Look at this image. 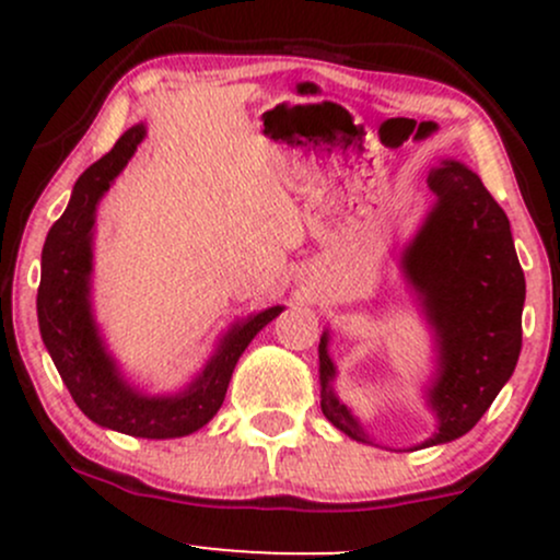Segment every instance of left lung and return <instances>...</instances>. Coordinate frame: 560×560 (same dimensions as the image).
<instances>
[{"label": "left lung", "instance_id": "obj_1", "mask_svg": "<svg viewBox=\"0 0 560 560\" xmlns=\"http://www.w3.org/2000/svg\"><path fill=\"white\" fill-rule=\"evenodd\" d=\"M429 189L432 210L400 253L405 284L434 339V374L423 384V400L436 427L416 450L458 440L487 413L516 369L526 298L511 223L477 173L442 160L429 173ZM318 378L326 419L350 440L376 445L334 389L329 329L318 345Z\"/></svg>", "mask_w": 560, "mask_h": 560}]
</instances>
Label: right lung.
Wrapping results in <instances>:
<instances>
[{"label": "right lung", "instance_id": "obj_1", "mask_svg": "<svg viewBox=\"0 0 560 560\" xmlns=\"http://www.w3.org/2000/svg\"><path fill=\"white\" fill-rule=\"evenodd\" d=\"M144 137V124L131 126L105 158L79 176L66 213L57 218L44 242L36 313L44 347L86 419L120 434L173 440L197 432L213 419L226 397L242 352L262 326L284 311V305L266 307L231 324L202 371L184 389L171 395H147L128 382L94 318V223L100 199L120 176Z\"/></svg>", "mask_w": 560, "mask_h": 560}]
</instances>
